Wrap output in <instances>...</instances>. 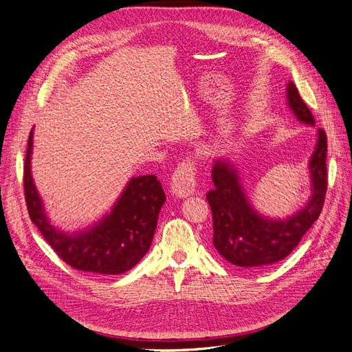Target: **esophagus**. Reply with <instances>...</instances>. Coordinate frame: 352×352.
<instances>
[{
	"label": "esophagus",
	"mask_w": 352,
	"mask_h": 352,
	"mask_svg": "<svg viewBox=\"0 0 352 352\" xmlns=\"http://www.w3.org/2000/svg\"><path fill=\"white\" fill-rule=\"evenodd\" d=\"M195 166L189 160L180 163L172 177V192L177 198H186L195 192Z\"/></svg>",
	"instance_id": "obj_1"
}]
</instances>
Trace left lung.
<instances>
[{
  "mask_svg": "<svg viewBox=\"0 0 352 352\" xmlns=\"http://www.w3.org/2000/svg\"><path fill=\"white\" fill-rule=\"evenodd\" d=\"M286 105L295 119L314 127V119L292 80L286 85ZM327 141L322 129L316 131V144L308 160L310 195L304 204L286 217L260 212L245 189L236 162L217 157L211 167L214 188L207 192L212 212V245L223 258L238 267L260 270L289 255L305 232L320 216L327 189Z\"/></svg>",
  "mask_w": 352,
  "mask_h": 352,
  "instance_id": "left-lung-1",
  "label": "left lung"
}]
</instances>
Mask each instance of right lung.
Wrapping results in <instances>:
<instances>
[{
    "label": "right lung",
    "instance_id": "right-lung-1",
    "mask_svg": "<svg viewBox=\"0 0 352 352\" xmlns=\"http://www.w3.org/2000/svg\"><path fill=\"white\" fill-rule=\"evenodd\" d=\"M34 129L25 163V197L30 220L58 257L73 269L97 274H120L140 263L154 238L166 194L154 175L131 177L111 210L78 230H63L51 221L32 176Z\"/></svg>",
    "mask_w": 352,
    "mask_h": 352
}]
</instances>
